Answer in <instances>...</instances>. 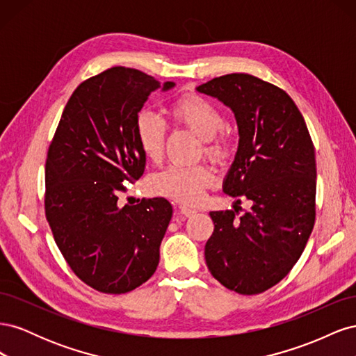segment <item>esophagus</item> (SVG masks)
I'll return each mask as SVG.
<instances>
[{"mask_svg":"<svg viewBox=\"0 0 356 356\" xmlns=\"http://www.w3.org/2000/svg\"><path fill=\"white\" fill-rule=\"evenodd\" d=\"M179 212L184 215V217H191V215H195L197 211L195 208H190V207H186V204H182V207L179 208Z\"/></svg>","mask_w":356,"mask_h":356,"instance_id":"esophagus-1","label":"esophagus"}]
</instances>
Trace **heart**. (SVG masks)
I'll return each mask as SVG.
<instances>
[{
    "mask_svg": "<svg viewBox=\"0 0 356 356\" xmlns=\"http://www.w3.org/2000/svg\"><path fill=\"white\" fill-rule=\"evenodd\" d=\"M172 124L184 126L204 143V152L215 161L227 160L234 148V139L229 129H224L222 111L212 101L200 95H184L168 108ZM166 126L152 111H141L136 117L135 135L144 156L159 161L163 156ZM213 181V170L204 165H170L149 179V187L159 196L181 203H197Z\"/></svg>",
    "mask_w": 356,
    "mask_h": 356,
    "instance_id": "obj_1",
    "label": "heart"
}]
</instances>
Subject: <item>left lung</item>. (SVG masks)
Segmentation results:
<instances>
[{"label":"left lung","mask_w":356,"mask_h":356,"mask_svg":"<svg viewBox=\"0 0 356 356\" xmlns=\"http://www.w3.org/2000/svg\"><path fill=\"white\" fill-rule=\"evenodd\" d=\"M197 92L233 111L239 145L224 179L250 211L209 212L213 233L204 245L211 275L234 293H264L289 273L315 224L316 161L303 115L277 86L250 74H227Z\"/></svg>","instance_id":"obj_1"}]
</instances>
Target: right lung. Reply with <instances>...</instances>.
Listing matches in <instances>:
<instances>
[{"label":"right lung","instance_id":"1","mask_svg":"<svg viewBox=\"0 0 356 356\" xmlns=\"http://www.w3.org/2000/svg\"><path fill=\"white\" fill-rule=\"evenodd\" d=\"M174 86L124 67L95 75L71 95L49 147L46 218L72 272L99 293H129L159 266L172 204L154 197L122 207L118 195L145 169L138 113L149 93Z\"/></svg>","mask_w":356,"mask_h":356}]
</instances>
